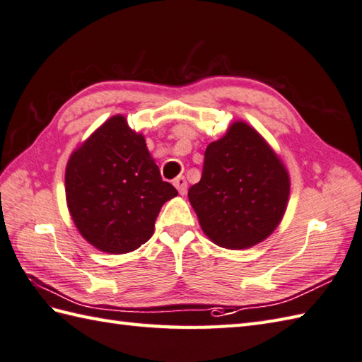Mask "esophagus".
<instances>
[{"mask_svg": "<svg viewBox=\"0 0 362 362\" xmlns=\"http://www.w3.org/2000/svg\"><path fill=\"white\" fill-rule=\"evenodd\" d=\"M173 186L178 189V192L181 195H186L187 194V181L184 176H178V178L173 180Z\"/></svg>", "mask_w": 362, "mask_h": 362, "instance_id": "esophagus-1", "label": "esophagus"}]
</instances>
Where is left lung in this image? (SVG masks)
<instances>
[{
    "mask_svg": "<svg viewBox=\"0 0 362 362\" xmlns=\"http://www.w3.org/2000/svg\"><path fill=\"white\" fill-rule=\"evenodd\" d=\"M290 173L267 139L235 120L204 153L203 175L189 189L199 226L215 245L247 249L268 238L282 221Z\"/></svg>",
    "mask_w": 362,
    "mask_h": 362,
    "instance_id": "1",
    "label": "left lung"
}]
</instances>
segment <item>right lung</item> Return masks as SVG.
I'll return each instance as SVG.
<instances>
[{
    "mask_svg": "<svg viewBox=\"0 0 362 362\" xmlns=\"http://www.w3.org/2000/svg\"><path fill=\"white\" fill-rule=\"evenodd\" d=\"M65 192L80 235L107 254H127L146 243L160 207L178 195L160 178L144 134L122 115L107 119L72 151Z\"/></svg>",
    "mask_w": 362,
    "mask_h": 362,
    "instance_id": "right-lung-1",
    "label": "right lung"
}]
</instances>
